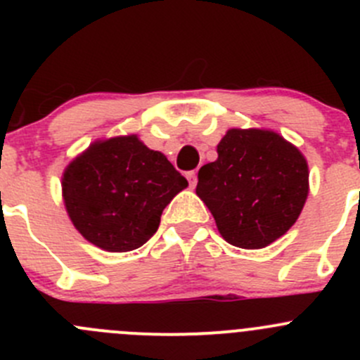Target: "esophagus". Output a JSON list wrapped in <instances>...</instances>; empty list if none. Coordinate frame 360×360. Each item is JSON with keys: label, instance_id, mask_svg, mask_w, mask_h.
Listing matches in <instances>:
<instances>
[{"label": "esophagus", "instance_id": "obj_1", "mask_svg": "<svg viewBox=\"0 0 360 360\" xmlns=\"http://www.w3.org/2000/svg\"><path fill=\"white\" fill-rule=\"evenodd\" d=\"M186 179H188V183H190L191 188L197 186V172H195V170H190V172H186Z\"/></svg>", "mask_w": 360, "mask_h": 360}]
</instances>
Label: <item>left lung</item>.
I'll list each match as a JSON object with an SVG mask.
<instances>
[{
	"instance_id": "1",
	"label": "left lung",
	"mask_w": 360,
	"mask_h": 360,
	"mask_svg": "<svg viewBox=\"0 0 360 360\" xmlns=\"http://www.w3.org/2000/svg\"><path fill=\"white\" fill-rule=\"evenodd\" d=\"M197 195L221 237L242 249H263L296 223L308 197V165L277 132L230 129L217 160L198 170Z\"/></svg>"
}]
</instances>
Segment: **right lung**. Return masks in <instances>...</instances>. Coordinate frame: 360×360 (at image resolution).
Returning a JSON list of instances; mask_svg holds the SVG:
<instances>
[{
  "mask_svg": "<svg viewBox=\"0 0 360 360\" xmlns=\"http://www.w3.org/2000/svg\"><path fill=\"white\" fill-rule=\"evenodd\" d=\"M188 181L137 136L90 144L66 167L63 197L76 230L97 248L127 252L158 230L163 209Z\"/></svg>",
  "mask_w": 360,
  "mask_h": 360,
  "instance_id": "add662e5",
  "label": "right lung"
}]
</instances>
